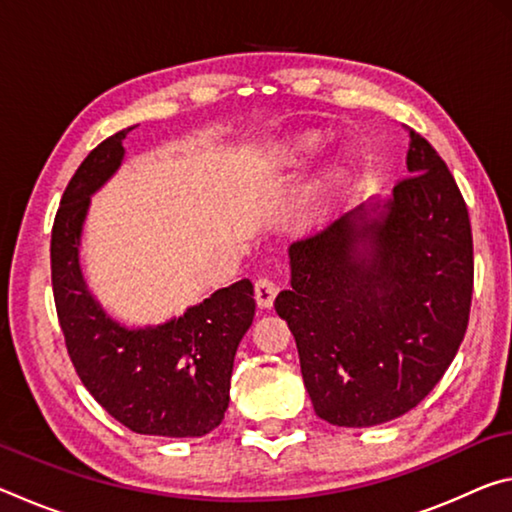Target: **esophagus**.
Here are the masks:
<instances>
[{
    "instance_id": "1",
    "label": "esophagus",
    "mask_w": 512,
    "mask_h": 512,
    "mask_svg": "<svg viewBox=\"0 0 512 512\" xmlns=\"http://www.w3.org/2000/svg\"><path fill=\"white\" fill-rule=\"evenodd\" d=\"M277 291H280V287L273 280H268V277H259V280L255 282V300L257 305L262 309H268L273 307V300L277 296Z\"/></svg>"
}]
</instances>
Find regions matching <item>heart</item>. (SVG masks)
I'll use <instances>...</instances> for the list:
<instances>
[{"label": "heart", "mask_w": 512, "mask_h": 512, "mask_svg": "<svg viewBox=\"0 0 512 512\" xmlns=\"http://www.w3.org/2000/svg\"><path fill=\"white\" fill-rule=\"evenodd\" d=\"M329 140V133L323 128H302V131L291 133L282 137L280 142L271 146L268 151V167L273 171H296L307 167V164L316 158V155L325 149ZM350 169V158L348 155H336L334 160H329L327 169L323 173V180H320L318 187H329L339 183L345 176H348Z\"/></svg>", "instance_id": "1"}]
</instances>
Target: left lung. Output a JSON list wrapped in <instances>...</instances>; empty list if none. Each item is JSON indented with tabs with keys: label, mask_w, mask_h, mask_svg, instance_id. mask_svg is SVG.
Masks as SVG:
<instances>
[{
	"label": "left lung",
	"mask_w": 512,
	"mask_h": 512,
	"mask_svg": "<svg viewBox=\"0 0 512 512\" xmlns=\"http://www.w3.org/2000/svg\"><path fill=\"white\" fill-rule=\"evenodd\" d=\"M409 137L411 176L291 244V289L275 298L314 411L336 427H375L418 406L470 320V214L445 160Z\"/></svg>",
	"instance_id": "obj_1"
}]
</instances>
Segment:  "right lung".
Returning <instances> with one entry per match:
<instances>
[{"label":"right lung","instance_id":"obj_1","mask_svg":"<svg viewBox=\"0 0 512 512\" xmlns=\"http://www.w3.org/2000/svg\"><path fill=\"white\" fill-rule=\"evenodd\" d=\"M131 131L90 151L60 198L51 230L58 323L76 375L112 418L144 436H205L228 411L237 345L255 316L253 284L214 291L158 327L128 329L101 309L81 273V232L90 196L119 169Z\"/></svg>","mask_w":512,"mask_h":512}]
</instances>
